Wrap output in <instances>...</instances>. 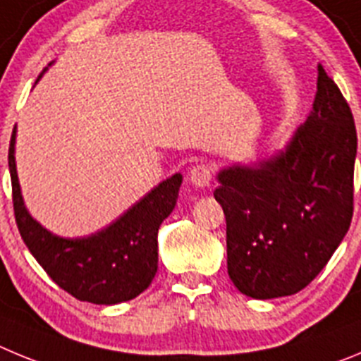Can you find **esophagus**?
Wrapping results in <instances>:
<instances>
[{
  "label": "esophagus",
  "instance_id": "1",
  "mask_svg": "<svg viewBox=\"0 0 361 361\" xmlns=\"http://www.w3.org/2000/svg\"><path fill=\"white\" fill-rule=\"evenodd\" d=\"M190 181L196 187H209L212 181V169L207 164H197L190 169Z\"/></svg>",
  "mask_w": 361,
  "mask_h": 361
}]
</instances>
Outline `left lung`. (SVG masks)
I'll list each match as a JSON object with an SVG mask.
<instances>
[{"label": "left lung", "mask_w": 361, "mask_h": 361, "mask_svg": "<svg viewBox=\"0 0 361 361\" xmlns=\"http://www.w3.org/2000/svg\"><path fill=\"white\" fill-rule=\"evenodd\" d=\"M313 111L274 160L217 174L226 264L252 298L288 297L324 269L355 210L356 126L340 87L318 66Z\"/></svg>", "instance_id": "8db88e82"}]
</instances>
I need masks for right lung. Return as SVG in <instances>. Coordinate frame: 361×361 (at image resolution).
<instances>
[{"instance_id": "add662e5", "label": "right lung", "mask_w": 361, "mask_h": 361, "mask_svg": "<svg viewBox=\"0 0 361 361\" xmlns=\"http://www.w3.org/2000/svg\"><path fill=\"white\" fill-rule=\"evenodd\" d=\"M14 142L16 128L8 147L16 223L25 245L51 281L71 297L104 306L131 300L147 290L158 269V228L176 204L181 174L161 181L102 232L63 239L35 223L25 209Z\"/></svg>"}]
</instances>
